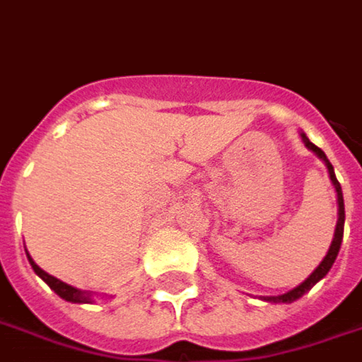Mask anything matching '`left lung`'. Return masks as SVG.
Instances as JSON below:
<instances>
[{
    "mask_svg": "<svg viewBox=\"0 0 362 362\" xmlns=\"http://www.w3.org/2000/svg\"><path fill=\"white\" fill-rule=\"evenodd\" d=\"M302 139H304V144H306L308 150H312L320 160H324V164L328 168V174H330V180L334 184V188H337V197H338V223H337V230H334V239H332V245H330V249H328V253H326V257L322 259V263L312 272V275L308 277L304 284H300L298 288H293L288 293H284V296H274V298H267V302H275V304H279V302H293V300H298V298H302L308 290H312L320 279H322L324 275L330 272V267H332V263L337 259L338 251H340V243H342V235H344V200H342V188H340V184H338L337 176H334V168L332 164L328 162V158H326V153H324L318 146H314L310 139H308L306 135L302 134Z\"/></svg>",
    "mask_w": 362,
    "mask_h": 362,
    "instance_id": "obj_1",
    "label": "left lung"
}]
</instances>
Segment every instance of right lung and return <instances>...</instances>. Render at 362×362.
Returning a JSON list of instances; mask_svg holds the SVG:
<instances>
[{
    "mask_svg": "<svg viewBox=\"0 0 362 362\" xmlns=\"http://www.w3.org/2000/svg\"><path fill=\"white\" fill-rule=\"evenodd\" d=\"M30 263H32V267H34V272L52 288V290L62 298V300H66V302H74V304H87V302H90V296L88 293H85V291L76 290V288H72V286H69V284H64V281H60V279H56V277H52V275H48L44 269H40L38 265L34 263V261L30 259Z\"/></svg>",
    "mask_w": 362,
    "mask_h": 362,
    "instance_id": "1",
    "label": "right lung"
}]
</instances>
